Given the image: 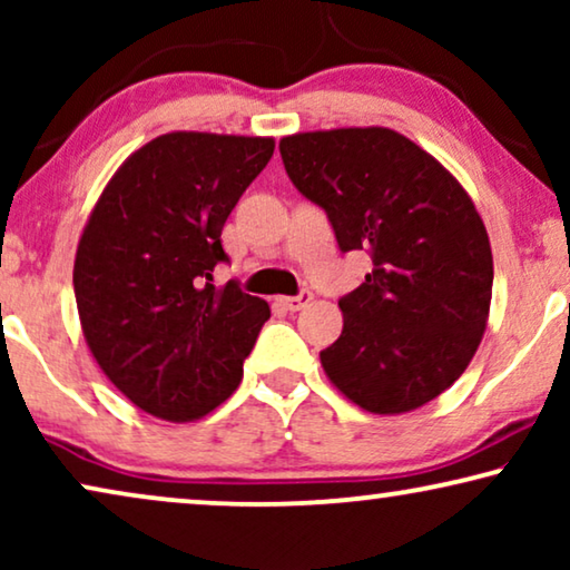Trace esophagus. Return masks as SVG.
I'll use <instances>...</instances> for the list:
<instances>
[{"instance_id":"esophagus-1","label":"esophagus","mask_w":570,"mask_h":570,"mask_svg":"<svg viewBox=\"0 0 570 570\" xmlns=\"http://www.w3.org/2000/svg\"><path fill=\"white\" fill-rule=\"evenodd\" d=\"M311 301H314V295H311L308 291H303L301 295H283V298H277V306L291 311V314H293V311L306 308Z\"/></svg>"}]
</instances>
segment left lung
Returning <instances> with one entry per match:
<instances>
[{"instance_id": "left-lung-1", "label": "left lung", "mask_w": 570, "mask_h": 570, "mask_svg": "<svg viewBox=\"0 0 570 570\" xmlns=\"http://www.w3.org/2000/svg\"><path fill=\"white\" fill-rule=\"evenodd\" d=\"M285 170L330 217L342 252H368L365 283L340 301L342 334L324 373L373 415H402L446 392L478 353L493 295V252L464 186L386 127L279 139Z\"/></svg>"}]
</instances>
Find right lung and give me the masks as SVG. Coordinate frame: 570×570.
I'll return each mask as SVG.
<instances>
[{
    "instance_id": "right-lung-1",
    "label": "right lung",
    "mask_w": 570,
    "mask_h": 570,
    "mask_svg": "<svg viewBox=\"0 0 570 570\" xmlns=\"http://www.w3.org/2000/svg\"><path fill=\"white\" fill-rule=\"evenodd\" d=\"M272 137L168 131L121 163L75 256L82 334L108 381L170 423H189L236 392L267 301L213 285L228 262L220 233L262 174Z\"/></svg>"
}]
</instances>
